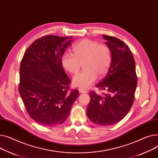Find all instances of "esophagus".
I'll return each instance as SVG.
<instances>
[{
  "mask_svg": "<svg viewBox=\"0 0 158 158\" xmlns=\"http://www.w3.org/2000/svg\"><path fill=\"white\" fill-rule=\"evenodd\" d=\"M78 90H79V92H80V93H87V92H88V91L87 90L81 89V88H79Z\"/></svg>",
  "mask_w": 158,
  "mask_h": 158,
  "instance_id": "esophagus-1",
  "label": "esophagus"
}]
</instances>
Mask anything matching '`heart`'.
<instances>
[{
  "mask_svg": "<svg viewBox=\"0 0 158 158\" xmlns=\"http://www.w3.org/2000/svg\"><path fill=\"white\" fill-rule=\"evenodd\" d=\"M74 55L65 52L62 56L63 68L71 74H77L83 64L85 70L74 77L73 85L87 89L97 78L107 73L112 62V53L108 46L89 40H83L72 46Z\"/></svg>",
  "mask_w": 158,
  "mask_h": 158,
  "instance_id": "heart-1",
  "label": "heart"
}]
</instances>
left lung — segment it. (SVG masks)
Returning a JSON list of instances; mask_svg holds the SVG:
<instances>
[{"label":"left lung","instance_id":"obj_1","mask_svg":"<svg viewBox=\"0 0 158 158\" xmlns=\"http://www.w3.org/2000/svg\"><path fill=\"white\" fill-rule=\"evenodd\" d=\"M103 37L112 53V62L106 77L96 86L106 93L89 92L87 115L96 124L107 126L121 120L131 108L137 77L135 59L128 46L115 37Z\"/></svg>","mask_w":158,"mask_h":158}]
</instances>
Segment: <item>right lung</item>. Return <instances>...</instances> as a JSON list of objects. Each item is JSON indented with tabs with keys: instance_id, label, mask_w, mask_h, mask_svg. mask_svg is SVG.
I'll use <instances>...</instances> for the list:
<instances>
[{
	"instance_id": "1",
	"label": "right lung",
	"mask_w": 158,
	"mask_h": 158,
	"mask_svg": "<svg viewBox=\"0 0 158 158\" xmlns=\"http://www.w3.org/2000/svg\"><path fill=\"white\" fill-rule=\"evenodd\" d=\"M72 40V37L43 36L31 44L23 57L19 92L27 113L41 126L64 123L79 96L77 89H69L71 80L61 62Z\"/></svg>"
}]
</instances>
